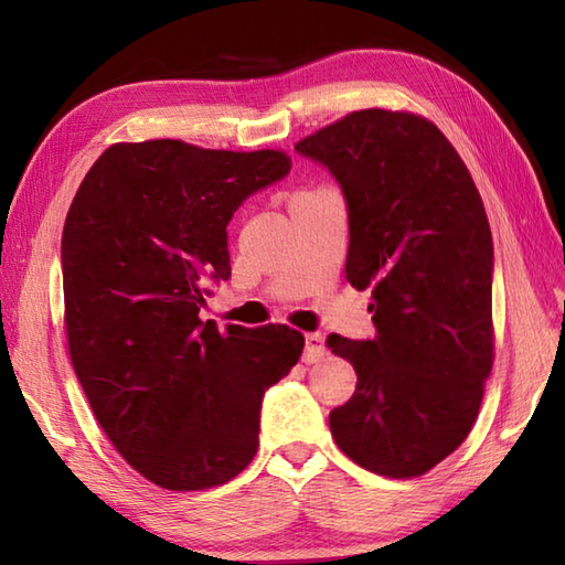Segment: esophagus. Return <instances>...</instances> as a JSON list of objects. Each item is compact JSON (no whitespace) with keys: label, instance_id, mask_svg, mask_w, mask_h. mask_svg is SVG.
Segmentation results:
<instances>
[{"label":"esophagus","instance_id":"obj_1","mask_svg":"<svg viewBox=\"0 0 565 565\" xmlns=\"http://www.w3.org/2000/svg\"><path fill=\"white\" fill-rule=\"evenodd\" d=\"M322 356H326V340H322V334H318V332L306 334V354H303V362H306V364H318Z\"/></svg>","mask_w":565,"mask_h":565}]
</instances>
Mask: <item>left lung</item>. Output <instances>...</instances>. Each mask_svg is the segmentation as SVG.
I'll return each mask as SVG.
<instances>
[{
  "label": "left lung",
  "mask_w": 565,
  "mask_h": 565,
  "mask_svg": "<svg viewBox=\"0 0 565 565\" xmlns=\"http://www.w3.org/2000/svg\"><path fill=\"white\" fill-rule=\"evenodd\" d=\"M340 184L347 281L371 286L374 340L330 334L356 391L330 413L366 471L413 478L471 431L493 369V235L459 152L425 118L364 109L296 146Z\"/></svg>",
  "instance_id": "1"
}]
</instances>
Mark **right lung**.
<instances>
[{
  "mask_svg": "<svg viewBox=\"0 0 565 565\" xmlns=\"http://www.w3.org/2000/svg\"><path fill=\"white\" fill-rule=\"evenodd\" d=\"M291 172L279 150L118 142L65 218L70 356L118 454L167 490L223 486L259 447V411L303 352L286 326L218 330L199 318L231 279L227 223Z\"/></svg>",
  "mask_w": 565,
  "mask_h": 565,
  "instance_id": "add662e5",
  "label": "right lung"
}]
</instances>
